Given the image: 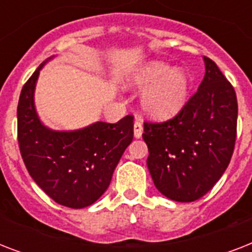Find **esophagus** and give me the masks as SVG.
<instances>
[{
	"mask_svg": "<svg viewBox=\"0 0 252 252\" xmlns=\"http://www.w3.org/2000/svg\"><path fill=\"white\" fill-rule=\"evenodd\" d=\"M133 130H134V137L140 138L142 136V132H144V126H142V122L141 120H136L134 122L133 126Z\"/></svg>",
	"mask_w": 252,
	"mask_h": 252,
	"instance_id": "1",
	"label": "esophagus"
}]
</instances>
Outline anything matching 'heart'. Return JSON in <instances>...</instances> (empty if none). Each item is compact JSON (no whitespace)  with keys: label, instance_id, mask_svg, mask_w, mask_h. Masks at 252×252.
<instances>
[{"label":"heart","instance_id":"b5f03b06","mask_svg":"<svg viewBox=\"0 0 252 252\" xmlns=\"http://www.w3.org/2000/svg\"><path fill=\"white\" fill-rule=\"evenodd\" d=\"M132 85L146 89L141 98L142 108L156 120L174 118L187 103L188 76L162 61H152L138 69L132 77Z\"/></svg>","mask_w":252,"mask_h":252}]
</instances>
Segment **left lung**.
<instances>
[{"label": "left lung", "mask_w": 252, "mask_h": 252, "mask_svg": "<svg viewBox=\"0 0 252 252\" xmlns=\"http://www.w3.org/2000/svg\"><path fill=\"white\" fill-rule=\"evenodd\" d=\"M199 89L179 114L163 123H144L148 168L168 199L191 203L211 191L230 163L237 137L234 87L208 57Z\"/></svg>", "instance_id": "left-lung-1"}]
</instances>
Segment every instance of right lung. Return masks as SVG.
<instances>
[{
    "label": "right lung",
    "instance_id": "add662e5",
    "mask_svg": "<svg viewBox=\"0 0 252 252\" xmlns=\"http://www.w3.org/2000/svg\"><path fill=\"white\" fill-rule=\"evenodd\" d=\"M47 61L21 91L18 144L35 183L57 204L81 209L95 203L110 186L115 167L133 140V116L126 115L115 124L96 122L69 132L43 126L33 104V91Z\"/></svg>",
    "mask_w": 252,
    "mask_h": 252
}]
</instances>
